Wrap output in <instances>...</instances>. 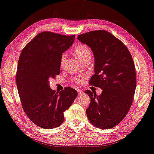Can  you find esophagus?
Listing matches in <instances>:
<instances>
[{"label": "esophagus", "mask_w": 154, "mask_h": 154, "mask_svg": "<svg viewBox=\"0 0 154 154\" xmlns=\"http://www.w3.org/2000/svg\"><path fill=\"white\" fill-rule=\"evenodd\" d=\"M77 92H78L79 94H82V93H83V92H84V91H83L82 90H81V89H77Z\"/></svg>", "instance_id": "obj_1"}]
</instances>
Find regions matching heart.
Returning <instances> with one entry per match:
<instances>
[{"instance_id": "heart-1", "label": "heart", "mask_w": 154, "mask_h": 154, "mask_svg": "<svg viewBox=\"0 0 154 154\" xmlns=\"http://www.w3.org/2000/svg\"><path fill=\"white\" fill-rule=\"evenodd\" d=\"M75 52V55L76 56V57L81 60H82L84 58H85L86 57H88L89 56H91V51L90 49L89 48V47L86 45L84 44H81L79 45L74 50ZM66 53H64L62 54L61 58H60V65L61 66H62L66 60ZM82 79L81 78H74L73 79V81H74L77 83H81L82 81Z\"/></svg>"}]
</instances>
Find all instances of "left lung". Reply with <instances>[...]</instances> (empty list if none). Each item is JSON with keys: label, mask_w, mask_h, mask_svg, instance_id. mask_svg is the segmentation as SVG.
Returning a JSON list of instances; mask_svg holds the SVG:
<instances>
[{"label": "left lung", "mask_w": 154, "mask_h": 154, "mask_svg": "<svg viewBox=\"0 0 154 154\" xmlns=\"http://www.w3.org/2000/svg\"><path fill=\"white\" fill-rule=\"evenodd\" d=\"M77 39L89 46L94 57V74L89 84L103 90L99 96L85 91L91 98L88 118L96 128H112L128 114L133 101L136 73L132 57L126 46L108 31H90Z\"/></svg>", "instance_id": "left-lung-1"}]
</instances>
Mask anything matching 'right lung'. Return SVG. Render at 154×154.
Returning a JSON list of instances; mask_svg holds the SVG:
<instances>
[{
	"label": "right lung",
	"instance_id": "right-lung-1",
	"mask_svg": "<svg viewBox=\"0 0 154 154\" xmlns=\"http://www.w3.org/2000/svg\"><path fill=\"white\" fill-rule=\"evenodd\" d=\"M75 35L52 32L39 33L25 46L20 55L16 84L23 108L32 122L45 129H53L64 121L63 112L77 97L71 88L56 92L49 79L60 73L62 53L73 45Z\"/></svg>",
	"mask_w": 154,
	"mask_h": 154
}]
</instances>
